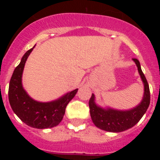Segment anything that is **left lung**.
<instances>
[{"label": "left lung", "instance_id": "1", "mask_svg": "<svg viewBox=\"0 0 160 160\" xmlns=\"http://www.w3.org/2000/svg\"><path fill=\"white\" fill-rule=\"evenodd\" d=\"M138 67L142 80L144 84V95L138 105L128 111H119L112 108L104 109L97 105L93 93L89 101L90 117L96 127L111 132H121L136 125L147 111L150 103L149 83L142 72L139 61L132 59Z\"/></svg>", "mask_w": 160, "mask_h": 160}]
</instances>
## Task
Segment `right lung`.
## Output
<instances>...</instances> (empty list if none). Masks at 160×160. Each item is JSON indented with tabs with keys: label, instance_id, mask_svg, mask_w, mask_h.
<instances>
[{
	"label": "right lung",
	"instance_id": "obj_1",
	"mask_svg": "<svg viewBox=\"0 0 160 160\" xmlns=\"http://www.w3.org/2000/svg\"><path fill=\"white\" fill-rule=\"evenodd\" d=\"M34 47L25 53L19 65L14 69L9 83V102L16 115L28 126L38 129L53 128L61 122L67 104L78 89L51 102H38L31 98L22 87V77L25 62Z\"/></svg>",
	"mask_w": 160,
	"mask_h": 160
}]
</instances>
